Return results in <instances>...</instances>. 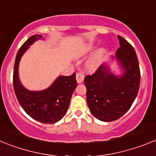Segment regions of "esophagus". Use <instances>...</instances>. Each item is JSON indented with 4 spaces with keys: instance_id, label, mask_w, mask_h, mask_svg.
I'll list each match as a JSON object with an SVG mask.
<instances>
[{
    "instance_id": "1",
    "label": "esophagus",
    "mask_w": 156,
    "mask_h": 156,
    "mask_svg": "<svg viewBox=\"0 0 156 156\" xmlns=\"http://www.w3.org/2000/svg\"><path fill=\"white\" fill-rule=\"evenodd\" d=\"M76 81L78 83H80L84 80V75L82 73H77L76 75Z\"/></svg>"
}]
</instances>
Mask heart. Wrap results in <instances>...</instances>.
Instances as JSON below:
<instances>
[{
  "mask_svg": "<svg viewBox=\"0 0 156 156\" xmlns=\"http://www.w3.org/2000/svg\"><path fill=\"white\" fill-rule=\"evenodd\" d=\"M93 48H94L93 45H90V46L87 47V51H90ZM105 51L103 48L99 49V50L94 54V55L92 57V58L90 59V61L89 62V63H88L89 68L90 69L97 68L98 66L101 64V61H102V58L105 55Z\"/></svg>",
  "mask_w": 156,
  "mask_h": 156,
  "instance_id": "1",
  "label": "heart"
}]
</instances>
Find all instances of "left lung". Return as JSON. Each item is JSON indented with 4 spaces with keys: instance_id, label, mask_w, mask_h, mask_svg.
I'll return each instance as SVG.
<instances>
[{
    "instance_id": "left-lung-1",
    "label": "left lung",
    "mask_w": 156,
    "mask_h": 156,
    "mask_svg": "<svg viewBox=\"0 0 156 156\" xmlns=\"http://www.w3.org/2000/svg\"><path fill=\"white\" fill-rule=\"evenodd\" d=\"M119 47L115 52L122 73H111L109 66L102 64L90 76L84 78L87 101L92 115L101 121L119 119L131 107L138 93L140 73L138 59L131 44L118 35Z\"/></svg>"
}]
</instances>
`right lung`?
I'll return each mask as SVG.
<instances>
[{"mask_svg":"<svg viewBox=\"0 0 156 156\" xmlns=\"http://www.w3.org/2000/svg\"><path fill=\"white\" fill-rule=\"evenodd\" d=\"M41 38V35L32 36L19 48L14 66L13 87L19 104L30 116L43 123L52 124L66 115L77 82L73 73L69 76H59L45 90L33 91L23 87L19 76V62L30 45Z\"/></svg>","mask_w":156,"mask_h":156,"instance_id":"right-lung-1","label":"right lung"}]
</instances>
